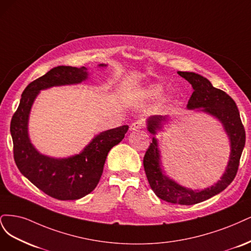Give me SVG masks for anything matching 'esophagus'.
I'll return each instance as SVG.
<instances>
[{"mask_svg": "<svg viewBox=\"0 0 251 251\" xmlns=\"http://www.w3.org/2000/svg\"><path fill=\"white\" fill-rule=\"evenodd\" d=\"M143 127H144V124L142 121H136V122H134L130 125V130L131 131H139V130H141V129H143Z\"/></svg>", "mask_w": 251, "mask_h": 251, "instance_id": "34e87169", "label": "esophagus"}]
</instances>
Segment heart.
Instances as JSON below:
<instances>
[{
  "mask_svg": "<svg viewBox=\"0 0 251 251\" xmlns=\"http://www.w3.org/2000/svg\"><path fill=\"white\" fill-rule=\"evenodd\" d=\"M164 91V85L160 83H150L146 87L144 88L142 92V97L146 100H154L157 97L160 96V94ZM169 97H164L161 102L167 103L169 102Z\"/></svg>",
  "mask_w": 251,
  "mask_h": 251,
  "instance_id": "heart-1",
  "label": "heart"
}]
</instances>
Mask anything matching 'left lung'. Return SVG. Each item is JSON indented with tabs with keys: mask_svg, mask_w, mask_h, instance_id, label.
I'll use <instances>...</instances> for the list:
<instances>
[{
	"mask_svg": "<svg viewBox=\"0 0 251 251\" xmlns=\"http://www.w3.org/2000/svg\"><path fill=\"white\" fill-rule=\"evenodd\" d=\"M178 75L187 80L194 90L187 108L212 116L222 124L230 147L227 166L220 180L203 190L185 188L170 178L163 169L158 141L155 137L156 131L161 130L164 122H168V116H151L147 119L148 131L154 136L152 137V143L143 163L150 187L158 198L170 203L192 205L212 198L231 183L238 172L240 158L245 146V130L237 105L227 94L214 87L206 78L196 73L178 72Z\"/></svg>",
	"mask_w": 251,
	"mask_h": 251,
	"instance_id": "obj_1",
	"label": "left lung"
}]
</instances>
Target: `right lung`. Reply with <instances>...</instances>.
<instances>
[{
  "mask_svg": "<svg viewBox=\"0 0 251 251\" xmlns=\"http://www.w3.org/2000/svg\"><path fill=\"white\" fill-rule=\"evenodd\" d=\"M106 64H99L105 68ZM87 69L56 67L31 82L22 94L10 124L13 155L21 173L47 195L58 200H76L90 194L98 184L109 150L124 139L128 125L95 135L85 148L64 158L42 154L30 141V111L40 91L53 86L79 84L88 79Z\"/></svg>",
  "mask_w": 251,
  "mask_h": 251,
  "instance_id": "right-lung-1",
  "label": "right lung"
}]
</instances>
